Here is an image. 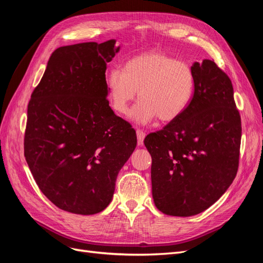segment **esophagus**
I'll list each match as a JSON object with an SVG mask.
<instances>
[{"label":"esophagus","instance_id":"esophagus-1","mask_svg":"<svg viewBox=\"0 0 263 263\" xmlns=\"http://www.w3.org/2000/svg\"><path fill=\"white\" fill-rule=\"evenodd\" d=\"M136 134H137L138 145H142V142H144V139H145V137H146V134H145L144 132H142V130H140V129H137Z\"/></svg>","mask_w":263,"mask_h":263}]
</instances>
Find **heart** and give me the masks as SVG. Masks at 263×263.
Listing matches in <instances>:
<instances>
[{
  "label": "heart",
  "mask_w": 263,
  "mask_h": 263,
  "mask_svg": "<svg viewBox=\"0 0 263 263\" xmlns=\"http://www.w3.org/2000/svg\"><path fill=\"white\" fill-rule=\"evenodd\" d=\"M106 83L110 104L121 115L128 114L138 92L139 102L132 117L146 125L157 117L169 123L184 113L193 99L195 76L187 62L153 50L135 55L123 70H110Z\"/></svg>",
  "instance_id": "1"
}]
</instances>
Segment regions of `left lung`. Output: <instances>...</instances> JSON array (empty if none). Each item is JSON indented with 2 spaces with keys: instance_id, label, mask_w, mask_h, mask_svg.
<instances>
[{
  "instance_id": "left-lung-1",
  "label": "left lung",
  "mask_w": 263,
  "mask_h": 263,
  "mask_svg": "<svg viewBox=\"0 0 263 263\" xmlns=\"http://www.w3.org/2000/svg\"><path fill=\"white\" fill-rule=\"evenodd\" d=\"M192 69L195 90L190 105L144 141L153 159L156 208L180 217L202 213L226 192L237 174L241 140L228 76L209 59Z\"/></svg>"
}]
</instances>
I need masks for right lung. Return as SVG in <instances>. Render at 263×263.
<instances>
[{"instance_id": "obj_1", "label": "right lung", "mask_w": 263, "mask_h": 263, "mask_svg": "<svg viewBox=\"0 0 263 263\" xmlns=\"http://www.w3.org/2000/svg\"><path fill=\"white\" fill-rule=\"evenodd\" d=\"M115 39L60 47L30 97L24 139L29 170L57 208L93 215L112 202L136 132L110 108L106 65Z\"/></svg>"}]
</instances>
